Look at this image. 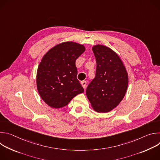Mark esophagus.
<instances>
[{"instance_id":"obj_1","label":"esophagus","mask_w":160,"mask_h":160,"mask_svg":"<svg viewBox=\"0 0 160 160\" xmlns=\"http://www.w3.org/2000/svg\"><path fill=\"white\" fill-rule=\"evenodd\" d=\"M81 84L82 85V87H83L84 89L86 88V85H87V82L86 81H82L81 82Z\"/></svg>"}]
</instances>
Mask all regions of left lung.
Instances as JSON below:
<instances>
[{"label": "left lung", "mask_w": 160, "mask_h": 160, "mask_svg": "<svg viewBox=\"0 0 160 160\" xmlns=\"http://www.w3.org/2000/svg\"><path fill=\"white\" fill-rule=\"evenodd\" d=\"M92 51L96 59V72L87 88L86 94L95 111L107 112L123 99L128 74L120 57L109 48L97 45Z\"/></svg>", "instance_id": "obj_1"}]
</instances>
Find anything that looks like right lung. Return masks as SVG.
<instances>
[{"label":"right lung","mask_w":160,"mask_h":160,"mask_svg":"<svg viewBox=\"0 0 160 160\" xmlns=\"http://www.w3.org/2000/svg\"><path fill=\"white\" fill-rule=\"evenodd\" d=\"M83 45L66 42L56 45L43 57L38 68L37 85L43 101L53 108L66 106L84 89L77 78V59Z\"/></svg>","instance_id":"right-lung-1"}]
</instances>
